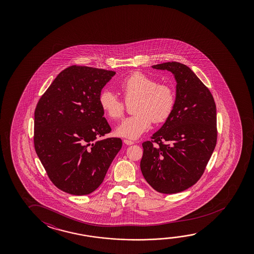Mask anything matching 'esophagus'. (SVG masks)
<instances>
[{"label": "esophagus", "instance_id": "esophagus-1", "mask_svg": "<svg viewBox=\"0 0 254 254\" xmlns=\"http://www.w3.org/2000/svg\"><path fill=\"white\" fill-rule=\"evenodd\" d=\"M123 141H124V143H126L127 145H132V144L134 143L133 141H130V140H127V139H124Z\"/></svg>", "mask_w": 254, "mask_h": 254}]
</instances>
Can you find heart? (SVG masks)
Instances as JSON below:
<instances>
[{"instance_id": "b5f03b06", "label": "heart", "mask_w": 254, "mask_h": 254, "mask_svg": "<svg viewBox=\"0 0 254 254\" xmlns=\"http://www.w3.org/2000/svg\"><path fill=\"white\" fill-rule=\"evenodd\" d=\"M126 103L134 102L133 116L121 122L116 133L121 137L136 139L145 133L152 121L159 124L167 121L174 112L176 94L169 83L158 82L150 75L134 71L119 84ZM99 104L104 114L111 120H119L125 112V103L115 93L104 90L99 96Z\"/></svg>"}]
</instances>
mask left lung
<instances>
[{"label":"left lung","instance_id":"8db88e82","mask_svg":"<svg viewBox=\"0 0 254 254\" xmlns=\"http://www.w3.org/2000/svg\"><path fill=\"white\" fill-rule=\"evenodd\" d=\"M152 67L175 75L176 103L162 127L142 142L140 167L155 190L174 194L193 186L204 174L216 146V104L187 65L167 62Z\"/></svg>","mask_w":254,"mask_h":254}]
</instances>
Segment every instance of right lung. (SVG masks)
<instances>
[{
	"mask_svg": "<svg viewBox=\"0 0 254 254\" xmlns=\"http://www.w3.org/2000/svg\"><path fill=\"white\" fill-rule=\"evenodd\" d=\"M115 71L71 65L61 71L34 112L35 151L55 186L71 195L95 191L122 147L99 104Z\"/></svg>",
	"mask_w": 254,
	"mask_h": 254,
	"instance_id": "right-lung-1",
	"label": "right lung"
}]
</instances>
